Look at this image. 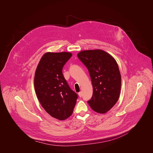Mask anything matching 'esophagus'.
I'll return each mask as SVG.
<instances>
[{"mask_svg":"<svg viewBox=\"0 0 153 153\" xmlns=\"http://www.w3.org/2000/svg\"><path fill=\"white\" fill-rule=\"evenodd\" d=\"M78 95H79V97H82V92H81V91H80L79 93H78Z\"/></svg>","mask_w":153,"mask_h":153,"instance_id":"obj_1","label":"esophagus"}]
</instances>
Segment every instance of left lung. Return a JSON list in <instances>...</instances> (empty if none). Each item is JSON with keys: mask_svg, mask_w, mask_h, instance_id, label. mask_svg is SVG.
<instances>
[{"mask_svg": "<svg viewBox=\"0 0 153 153\" xmlns=\"http://www.w3.org/2000/svg\"><path fill=\"white\" fill-rule=\"evenodd\" d=\"M77 56L87 68L93 87L88 103L98 113L107 112L117 103L121 91V77L117 62L100 49L81 51Z\"/></svg>", "mask_w": 153, "mask_h": 153, "instance_id": "1", "label": "left lung"}]
</instances>
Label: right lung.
Here are the masks:
<instances>
[{"label":"right lung","instance_id":"1","mask_svg":"<svg viewBox=\"0 0 153 153\" xmlns=\"http://www.w3.org/2000/svg\"><path fill=\"white\" fill-rule=\"evenodd\" d=\"M71 56L69 52H47L41 59L35 75V89L42 107L59 120L72 115L78 97L62 74L64 66Z\"/></svg>","mask_w":153,"mask_h":153}]
</instances>
